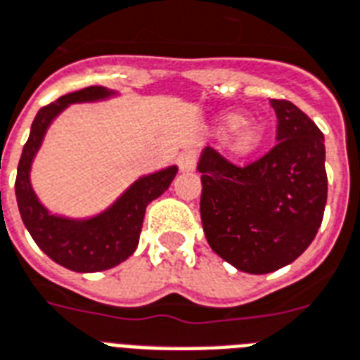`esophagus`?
I'll return each mask as SVG.
<instances>
[{"mask_svg": "<svg viewBox=\"0 0 360 360\" xmlns=\"http://www.w3.org/2000/svg\"><path fill=\"white\" fill-rule=\"evenodd\" d=\"M177 165H179L181 172H192L195 166V155L186 151V153H183L179 159H177Z\"/></svg>", "mask_w": 360, "mask_h": 360, "instance_id": "obj_1", "label": "esophagus"}]
</instances>
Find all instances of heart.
<instances>
[{"label": "heart", "mask_w": 360, "mask_h": 360, "mask_svg": "<svg viewBox=\"0 0 360 360\" xmlns=\"http://www.w3.org/2000/svg\"><path fill=\"white\" fill-rule=\"evenodd\" d=\"M212 133L226 139V150L236 159H246L261 150L266 140L264 125L255 120H246L244 114L227 112L216 118Z\"/></svg>", "instance_id": "1"}]
</instances>
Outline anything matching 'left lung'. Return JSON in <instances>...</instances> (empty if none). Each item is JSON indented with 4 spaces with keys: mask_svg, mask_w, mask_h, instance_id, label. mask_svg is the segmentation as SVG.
<instances>
[{
    "mask_svg": "<svg viewBox=\"0 0 360 360\" xmlns=\"http://www.w3.org/2000/svg\"><path fill=\"white\" fill-rule=\"evenodd\" d=\"M277 144L238 168L201 151V224L216 255L246 274L290 264L314 240L327 201L326 146L316 124L286 99H270Z\"/></svg>",
    "mask_w": 360,
    "mask_h": 360,
    "instance_id": "8db88e82",
    "label": "left lung"
}]
</instances>
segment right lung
<instances>
[{"instance_id": "1", "label": "right lung", "mask_w": 360, "mask_h": 360, "mask_svg": "<svg viewBox=\"0 0 360 360\" xmlns=\"http://www.w3.org/2000/svg\"><path fill=\"white\" fill-rule=\"evenodd\" d=\"M116 96V90L89 86L60 96L57 101L42 107L34 116L31 133L20 157L14 190L23 226L27 227L37 246L51 261L79 274L109 270L129 259L139 246L146 207L160 194H165L177 175L175 165L142 175L122 192L112 205L89 218L55 214L38 200L31 185V168L49 125L70 105L96 103Z\"/></svg>"}]
</instances>
